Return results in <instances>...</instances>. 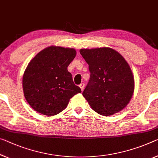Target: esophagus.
Returning <instances> with one entry per match:
<instances>
[{
  "label": "esophagus",
  "mask_w": 158,
  "mask_h": 158,
  "mask_svg": "<svg viewBox=\"0 0 158 158\" xmlns=\"http://www.w3.org/2000/svg\"><path fill=\"white\" fill-rule=\"evenodd\" d=\"M79 87H81V91L82 92V91H83V89H84V87H85V84H84V83H81V84L80 85H79Z\"/></svg>",
  "instance_id": "34e87169"
}]
</instances>
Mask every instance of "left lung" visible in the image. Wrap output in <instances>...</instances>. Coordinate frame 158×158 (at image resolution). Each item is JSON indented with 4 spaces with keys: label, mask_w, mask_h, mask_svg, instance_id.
Wrapping results in <instances>:
<instances>
[{
    "label": "left lung",
    "mask_w": 158,
    "mask_h": 158,
    "mask_svg": "<svg viewBox=\"0 0 158 158\" xmlns=\"http://www.w3.org/2000/svg\"><path fill=\"white\" fill-rule=\"evenodd\" d=\"M90 77L82 95L91 108L102 116L123 110L134 92V77L127 60L110 47L81 48Z\"/></svg>",
    "instance_id": "left-lung-1"
}]
</instances>
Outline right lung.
Wrapping results in <instances>:
<instances>
[{
    "label": "right lung",
    "instance_id": "1",
    "mask_svg": "<svg viewBox=\"0 0 158 158\" xmlns=\"http://www.w3.org/2000/svg\"><path fill=\"white\" fill-rule=\"evenodd\" d=\"M76 56L75 48L51 46L30 60L23 74V88L34 110L48 116L56 115L66 108L70 99L81 93L68 71Z\"/></svg>",
    "mask_w": 158,
    "mask_h": 158
}]
</instances>
